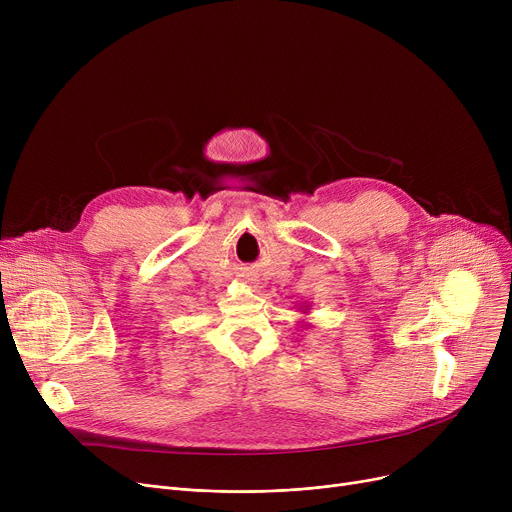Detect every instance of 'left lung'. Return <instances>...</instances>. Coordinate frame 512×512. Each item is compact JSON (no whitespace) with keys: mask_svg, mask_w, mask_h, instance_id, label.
I'll list each match as a JSON object with an SVG mask.
<instances>
[{"mask_svg":"<svg viewBox=\"0 0 512 512\" xmlns=\"http://www.w3.org/2000/svg\"><path fill=\"white\" fill-rule=\"evenodd\" d=\"M303 307H305V311H303V313H307V311H309V305H303Z\"/></svg>","mask_w":512,"mask_h":512,"instance_id":"left-lung-1","label":"left lung"}]
</instances>
